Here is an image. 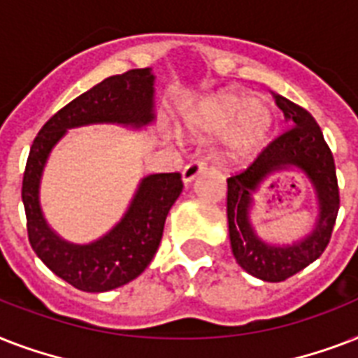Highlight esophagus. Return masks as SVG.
<instances>
[{
	"instance_id": "1",
	"label": "esophagus",
	"mask_w": 358,
	"mask_h": 358,
	"mask_svg": "<svg viewBox=\"0 0 358 358\" xmlns=\"http://www.w3.org/2000/svg\"><path fill=\"white\" fill-rule=\"evenodd\" d=\"M204 171H206V163L201 162V159L187 163L184 167V171H182V182H184V184H191V182H193L199 174L204 173Z\"/></svg>"
}]
</instances>
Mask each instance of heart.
Segmentation results:
<instances>
[{
	"instance_id": "1",
	"label": "heart",
	"mask_w": 358,
	"mask_h": 358,
	"mask_svg": "<svg viewBox=\"0 0 358 358\" xmlns=\"http://www.w3.org/2000/svg\"><path fill=\"white\" fill-rule=\"evenodd\" d=\"M275 126V113L264 98L221 89L199 98L191 106L185 128L199 137L223 134L224 152L230 159L252 156L266 145Z\"/></svg>"
}]
</instances>
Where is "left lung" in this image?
<instances>
[{"instance_id":"8db88e82","label":"left lung","mask_w":358,"mask_h":358,"mask_svg":"<svg viewBox=\"0 0 358 358\" xmlns=\"http://www.w3.org/2000/svg\"><path fill=\"white\" fill-rule=\"evenodd\" d=\"M292 126L273 141L247 171L227 180V215L232 255L241 269L266 282H280L317 260L327 247L338 215L340 195L336 169L317 122L306 109L275 96ZM297 170L311 182L318 202L317 223L305 238L294 244H271L255 232L250 215L254 195L275 172Z\"/></svg>"}]
</instances>
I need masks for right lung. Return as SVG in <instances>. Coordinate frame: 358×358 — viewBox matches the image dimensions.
Masks as SVG:
<instances>
[{"mask_svg": "<svg viewBox=\"0 0 358 358\" xmlns=\"http://www.w3.org/2000/svg\"><path fill=\"white\" fill-rule=\"evenodd\" d=\"M154 81L152 69L111 76L53 115L31 145L22 184L29 243L57 277L81 292H109L145 271L159 247L169 210L182 193V176L178 173L145 176L113 229L91 243H72L48 224L42 212L44 167L55 145L72 128L89 124H119L131 129L150 126L156 120Z\"/></svg>", "mask_w": 358, "mask_h": 358, "instance_id": "1", "label": "right lung"}]
</instances>
